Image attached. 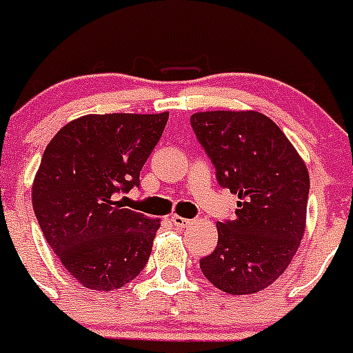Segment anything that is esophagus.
Returning <instances> with one entry per match:
<instances>
[{"label": "esophagus", "mask_w": 353, "mask_h": 353, "mask_svg": "<svg viewBox=\"0 0 353 353\" xmlns=\"http://www.w3.org/2000/svg\"><path fill=\"white\" fill-rule=\"evenodd\" d=\"M172 225L176 226V228H186V226L190 225V219H185V217H181V216H172Z\"/></svg>", "instance_id": "esophagus-1"}]
</instances>
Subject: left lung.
<instances>
[{"mask_svg": "<svg viewBox=\"0 0 353 353\" xmlns=\"http://www.w3.org/2000/svg\"><path fill=\"white\" fill-rule=\"evenodd\" d=\"M190 123L219 185L239 197L236 217L217 221L216 250L199 261L203 276L232 296L256 294L286 270L305 236L306 165L261 112H197Z\"/></svg>", "mask_w": 353, "mask_h": 353, "instance_id": "left-lung-1", "label": "left lung"}]
</instances>
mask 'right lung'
<instances>
[{
	"label": "right lung",
	"instance_id": "obj_1",
	"mask_svg": "<svg viewBox=\"0 0 353 353\" xmlns=\"http://www.w3.org/2000/svg\"><path fill=\"white\" fill-rule=\"evenodd\" d=\"M168 112L88 114L52 137L32 183L43 236L68 274L90 290L110 292L139 276L159 219L125 208L123 194L159 141Z\"/></svg>",
	"mask_w": 353,
	"mask_h": 353
}]
</instances>
